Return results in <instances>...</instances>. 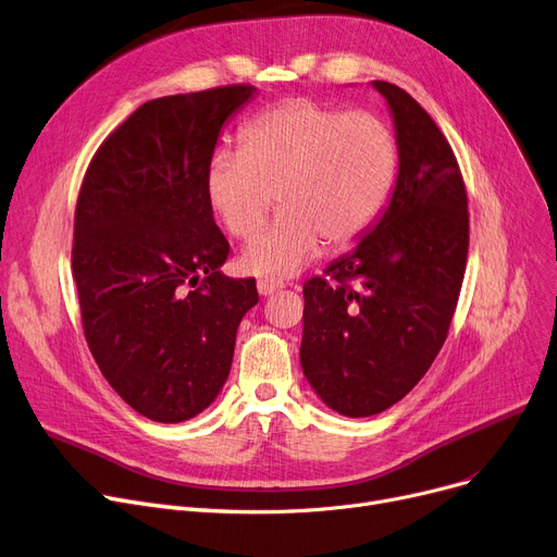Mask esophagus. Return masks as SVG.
<instances>
[{
    "instance_id": "1",
    "label": "esophagus",
    "mask_w": 557,
    "mask_h": 557,
    "mask_svg": "<svg viewBox=\"0 0 557 557\" xmlns=\"http://www.w3.org/2000/svg\"><path fill=\"white\" fill-rule=\"evenodd\" d=\"M256 287H258L260 294H263V297H270V294H274V292H278L283 287V281H278V278H260L256 283Z\"/></svg>"
}]
</instances>
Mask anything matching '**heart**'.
<instances>
[{
	"instance_id": "heart-1",
	"label": "heart",
	"mask_w": 557,
	"mask_h": 557,
	"mask_svg": "<svg viewBox=\"0 0 557 557\" xmlns=\"http://www.w3.org/2000/svg\"><path fill=\"white\" fill-rule=\"evenodd\" d=\"M396 171V141L382 119L289 98L247 123L240 152L211 154L205 193L240 240L265 222L276 193L283 211L240 263L256 276L281 278L306 268L323 240L346 247L362 238L382 215Z\"/></svg>"
}]
</instances>
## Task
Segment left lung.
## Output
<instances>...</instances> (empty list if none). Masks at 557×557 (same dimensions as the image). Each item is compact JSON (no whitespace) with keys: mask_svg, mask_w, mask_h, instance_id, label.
I'll return each instance as SVG.
<instances>
[{"mask_svg":"<svg viewBox=\"0 0 557 557\" xmlns=\"http://www.w3.org/2000/svg\"><path fill=\"white\" fill-rule=\"evenodd\" d=\"M396 129L388 205L355 249L304 285L301 369L314 394L348 418L403 400L436 359L468 258V198L456 157L413 98L373 81Z\"/></svg>","mask_w":557,"mask_h":557,"instance_id":"obj_1","label":"left lung"}]
</instances>
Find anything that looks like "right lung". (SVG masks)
I'll use <instances>...</instances> for the list:
<instances>
[{
    "mask_svg": "<svg viewBox=\"0 0 557 557\" xmlns=\"http://www.w3.org/2000/svg\"><path fill=\"white\" fill-rule=\"evenodd\" d=\"M256 87L228 85L144 103L85 173L72 270L87 346L116 394L154 422L202 413L232 371L253 278L220 272L228 243L205 171L222 127Z\"/></svg>",
    "mask_w": 557,
    "mask_h": 557,
    "instance_id": "add662e5",
    "label": "right lung"
}]
</instances>
